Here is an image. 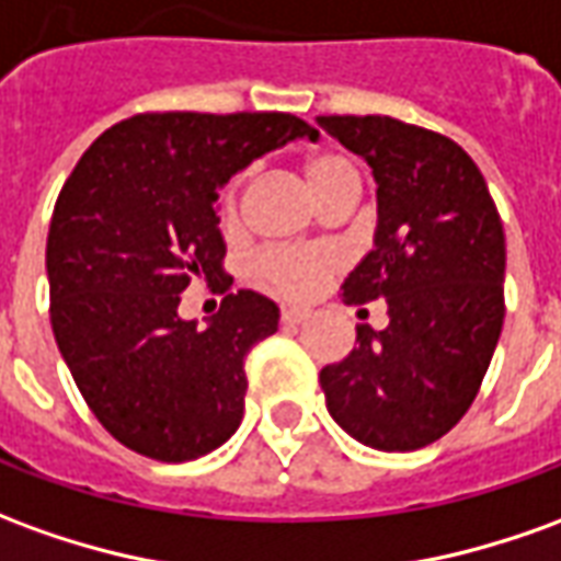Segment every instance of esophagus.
<instances>
[{
  "mask_svg": "<svg viewBox=\"0 0 561 561\" xmlns=\"http://www.w3.org/2000/svg\"><path fill=\"white\" fill-rule=\"evenodd\" d=\"M307 319H309V309H297V307L282 309V321H285V324H304Z\"/></svg>",
  "mask_w": 561,
  "mask_h": 561,
  "instance_id": "esophagus-1",
  "label": "esophagus"
}]
</instances>
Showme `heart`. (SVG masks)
<instances>
[{
    "mask_svg": "<svg viewBox=\"0 0 561 561\" xmlns=\"http://www.w3.org/2000/svg\"><path fill=\"white\" fill-rule=\"evenodd\" d=\"M304 179H307L312 197L324 199L340 182H352L355 170L343 154L321 151L304 163ZM245 175H233L221 191V218L237 221L240 213V194ZM343 264V257L334 249L324 245H307V249H267L249 264V279L270 294L279 297H309L334 276Z\"/></svg>",
    "mask_w": 561,
    "mask_h": 561,
    "instance_id": "heart-1",
    "label": "heart"
}]
</instances>
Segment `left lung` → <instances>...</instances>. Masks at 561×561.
<instances>
[{"instance_id":"obj_1","label":"left lung","mask_w":561,"mask_h":561,"mask_svg":"<svg viewBox=\"0 0 561 561\" xmlns=\"http://www.w3.org/2000/svg\"><path fill=\"white\" fill-rule=\"evenodd\" d=\"M319 127L376 179L374 252L343 300L389 307V328L362 324L346 358L321 367L328 413L364 446L422 449L468 413L499 346V209L468 151L440 133L386 115H324Z\"/></svg>"}]
</instances>
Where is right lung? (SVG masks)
I'll return each instance as SVG.
<instances>
[{"label": "right lung", "mask_w": 561, "mask_h": 561, "mask_svg": "<svg viewBox=\"0 0 561 561\" xmlns=\"http://www.w3.org/2000/svg\"><path fill=\"white\" fill-rule=\"evenodd\" d=\"M319 130L285 112H145L105 130L66 179L48 230L50 328L93 416L158 461H191L240 428L245 355L279 307L227 294L209 328L179 316L191 282L230 288L218 187Z\"/></svg>", "instance_id": "obj_1"}]
</instances>
